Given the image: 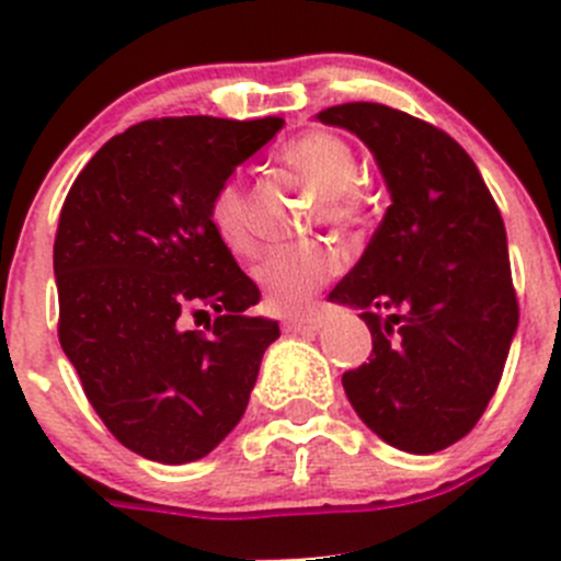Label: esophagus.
<instances>
[{"instance_id":"obj_1","label":"esophagus","mask_w":561,"mask_h":561,"mask_svg":"<svg viewBox=\"0 0 561 561\" xmlns=\"http://www.w3.org/2000/svg\"><path fill=\"white\" fill-rule=\"evenodd\" d=\"M322 328V320L317 314H304V317H287L285 331L287 333H317Z\"/></svg>"}]
</instances>
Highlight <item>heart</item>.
Segmentation results:
<instances>
[{
  "label": "heart",
  "instance_id": "b5f03b06",
  "mask_svg": "<svg viewBox=\"0 0 561 561\" xmlns=\"http://www.w3.org/2000/svg\"><path fill=\"white\" fill-rule=\"evenodd\" d=\"M279 160L320 192L317 214L333 228H353L364 219V195L358 192L360 165L353 146L325 129H312L290 144L282 146ZM208 219L217 239L239 257L254 254L257 230H254L252 197L239 179H228L217 186L208 206ZM339 257L322 244H298L271 249L252 276L260 285L265 307L282 314H296L309 307L314 293L336 276Z\"/></svg>",
  "mask_w": 561,
  "mask_h": 561
}]
</instances>
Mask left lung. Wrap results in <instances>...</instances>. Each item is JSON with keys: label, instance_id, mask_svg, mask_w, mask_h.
Listing matches in <instances>:
<instances>
[{"label": "left lung", "instance_id": "8db88e82", "mask_svg": "<svg viewBox=\"0 0 561 561\" xmlns=\"http://www.w3.org/2000/svg\"><path fill=\"white\" fill-rule=\"evenodd\" d=\"M314 118L358 135L390 192L380 228L328 296L371 331L369 364L344 371V393L388 445L437 454L480 421L516 336L505 222L443 129L377 103Z\"/></svg>", "mask_w": 561, "mask_h": 561}]
</instances>
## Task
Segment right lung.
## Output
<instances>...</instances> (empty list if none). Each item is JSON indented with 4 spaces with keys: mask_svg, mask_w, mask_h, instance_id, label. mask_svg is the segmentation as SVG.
I'll return each instance as SVG.
<instances>
[{
    "mask_svg": "<svg viewBox=\"0 0 561 561\" xmlns=\"http://www.w3.org/2000/svg\"><path fill=\"white\" fill-rule=\"evenodd\" d=\"M285 118H151L111 138L59 214V342L113 437L160 463L208 456L244 415L279 322L217 239L219 184ZM218 314L210 322V312ZM209 317L206 332L185 328Z\"/></svg>",
    "mask_w": 561,
    "mask_h": 561,
    "instance_id": "obj_1",
    "label": "right lung"
}]
</instances>
